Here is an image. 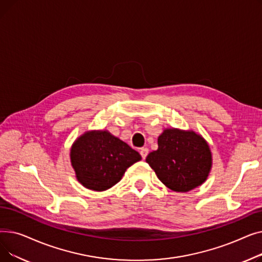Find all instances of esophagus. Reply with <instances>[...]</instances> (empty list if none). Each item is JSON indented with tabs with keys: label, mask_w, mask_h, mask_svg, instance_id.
<instances>
[{
	"label": "esophagus",
	"mask_w": 262,
	"mask_h": 262,
	"mask_svg": "<svg viewBox=\"0 0 262 262\" xmlns=\"http://www.w3.org/2000/svg\"><path fill=\"white\" fill-rule=\"evenodd\" d=\"M147 154H148V148H146V147L140 148V155H141L142 159H145V157L147 156Z\"/></svg>",
	"instance_id": "1"
}]
</instances>
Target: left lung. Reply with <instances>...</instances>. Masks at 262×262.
Listing matches in <instances>:
<instances>
[{"instance_id": "left-lung-1", "label": "left lung", "mask_w": 262, "mask_h": 262, "mask_svg": "<svg viewBox=\"0 0 262 262\" xmlns=\"http://www.w3.org/2000/svg\"><path fill=\"white\" fill-rule=\"evenodd\" d=\"M145 160L163 185L176 192H188L207 178L211 152L194 132L168 128L158 137V148Z\"/></svg>"}]
</instances>
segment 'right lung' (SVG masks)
<instances>
[{
  "label": "right lung",
  "mask_w": 262,
  "mask_h": 262,
  "mask_svg": "<svg viewBox=\"0 0 262 262\" xmlns=\"http://www.w3.org/2000/svg\"><path fill=\"white\" fill-rule=\"evenodd\" d=\"M70 156L78 182L94 191L115 186L126 169L141 159L137 150L105 130L80 136L72 145Z\"/></svg>",
  "instance_id": "add662e5"
}]
</instances>
